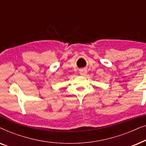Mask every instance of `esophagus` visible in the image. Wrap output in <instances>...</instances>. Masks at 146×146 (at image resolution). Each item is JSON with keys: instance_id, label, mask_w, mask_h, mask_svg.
<instances>
[{"instance_id": "34e87169", "label": "esophagus", "mask_w": 146, "mask_h": 146, "mask_svg": "<svg viewBox=\"0 0 146 146\" xmlns=\"http://www.w3.org/2000/svg\"><path fill=\"white\" fill-rule=\"evenodd\" d=\"M87 74V70L85 68H82L80 70V74L82 76H85Z\"/></svg>"}]
</instances>
